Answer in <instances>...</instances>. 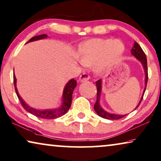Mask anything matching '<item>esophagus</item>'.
<instances>
[{
  "label": "esophagus",
  "mask_w": 161,
  "mask_h": 161,
  "mask_svg": "<svg viewBox=\"0 0 161 161\" xmlns=\"http://www.w3.org/2000/svg\"><path fill=\"white\" fill-rule=\"evenodd\" d=\"M89 79H90V76H89V74L84 73L82 74H81V76H80V82H85V81H87Z\"/></svg>",
  "instance_id": "obj_1"
}]
</instances>
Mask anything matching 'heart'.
Segmentation results:
<instances>
[{
	"label": "heart",
	"mask_w": 161,
	"mask_h": 161,
	"mask_svg": "<svg viewBox=\"0 0 161 161\" xmlns=\"http://www.w3.org/2000/svg\"><path fill=\"white\" fill-rule=\"evenodd\" d=\"M124 50V45L119 40L95 38L81 43L79 56L82 65H95L96 71L104 72L118 63Z\"/></svg>",
	"instance_id": "obj_1"
}]
</instances>
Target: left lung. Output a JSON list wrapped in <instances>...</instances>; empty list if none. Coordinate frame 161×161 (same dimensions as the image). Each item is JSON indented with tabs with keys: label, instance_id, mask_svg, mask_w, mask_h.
Segmentation results:
<instances>
[{
	"label": "left lung",
	"instance_id": "obj_1",
	"mask_svg": "<svg viewBox=\"0 0 161 161\" xmlns=\"http://www.w3.org/2000/svg\"><path fill=\"white\" fill-rule=\"evenodd\" d=\"M131 53L132 56L136 58V59L138 60L142 64L143 66L144 71H145V89H144L142 95L140 98V102H139L138 105H136L135 108L136 110L137 108L139 105H140L141 101H142L143 95L145 94L146 87H147V80H148V74H147V58H146V55L142 49V47L140 46V45L138 44L137 42H134V45L132 48L131 50ZM102 80H99L98 81H96V86H97V100H96V103L94 105V109L95 112L97 113L98 116L102 117L103 119H109V120H118L121 118H124V116H126L127 114L124 115H119V114H111V113H109L104 110L100 105V97H101V93H102Z\"/></svg>",
	"mask_w": 161,
	"mask_h": 161
}]
</instances>
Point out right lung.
<instances>
[{"label":"right lung","instance_id":"obj_1","mask_svg":"<svg viewBox=\"0 0 161 161\" xmlns=\"http://www.w3.org/2000/svg\"><path fill=\"white\" fill-rule=\"evenodd\" d=\"M47 37V35L45 34L35 36V37L31 38L28 42H27V43L37 41V40H43ZM14 84L16 95H17L19 101H20L21 104L23 106L24 108L29 113H30V114H32L34 115V116L38 117V118L46 119H57L66 114V112L69 111V109L71 107V101H72L73 91L74 90V88L76 87V81L75 80H74V79H71V80H69L68 82L66 83L65 87H64L63 95H62L61 105H60L58 108H56L53 109L40 110L36 109L35 108L31 107L30 105H29L27 103L22 99V97L19 95L17 90V87H16V78L15 76V74H14Z\"/></svg>","mask_w":161,"mask_h":161}]
</instances>
